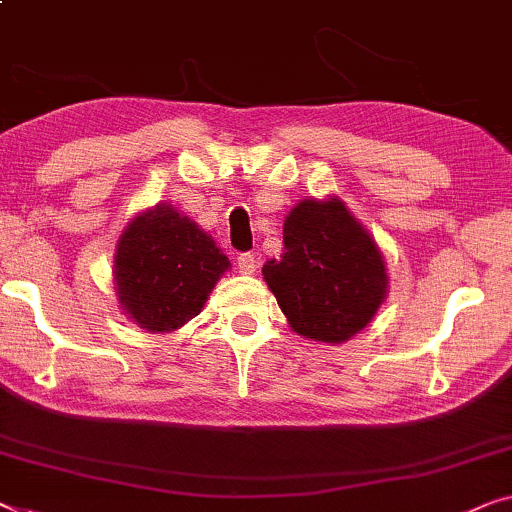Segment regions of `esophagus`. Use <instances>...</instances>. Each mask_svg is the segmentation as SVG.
Here are the masks:
<instances>
[{"label":"esophagus","mask_w":512,"mask_h":512,"mask_svg":"<svg viewBox=\"0 0 512 512\" xmlns=\"http://www.w3.org/2000/svg\"><path fill=\"white\" fill-rule=\"evenodd\" d=\"M238 270L242 274H254L256 272V256L254 254H240L238 256Z\"/></svg>","instance_id":"esophagus-1"}]
</instances>
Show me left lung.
Returning <instances> with one entry per match:
<instances>
[{
    "label": "left lung",
    "mask_w": 512,
    "mask_h": 512,
    "mask_svg": "<svg viewBox=\"0 0 512 512\" xmlns=\"http://www.w3.org/2000/svg\"><path fill=\"white\" fill-rule=\"evenodd\" d=\"M263 277L288 325L325 344L367 328L388 295L381 249L337 196L288 212L284 254L263 265Z\"/></svg>",
    "instance_id": "1"
}]
</instances>
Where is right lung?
I'll use <instances>...</instances> for the list:
<instances>
[{
	"mask_svg": "<svg viewBox=\"0 0 512 512\" xmlns=\"http://www.w3.org/2000/svg\"><path fill=\"white\" fill-rule=\"evenodd\" d=\"M231 261L212 235L173 205L159 203L129 221L115 251L120 307L147 332H173L201 314Z\"/></svg>",
	"mask_w": 512,
	"mask_h": 512,
	"instance_id": "right-lung-1",
	"label": "right lung"
}]
</instances>
